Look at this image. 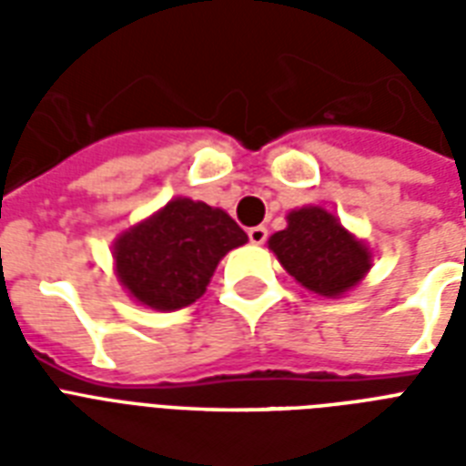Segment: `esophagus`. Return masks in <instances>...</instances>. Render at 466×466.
I'll return each instance as SVG.
<instances>
[{"label": "esophagus", "mask_w": 466, "mask_h": 466, "mask_svg": "<svg viewBox=\"0 0 466 466\" xmlns=\"http://www.w3.org/2000/svg\"><path fill=\"white\" fill-rule=\"evenodd\" d=\"M248 239H251V244H256V247H261V244H266V239H268V229L263 225L251 227V229H248Z\"/></svg>", "instance_id": "esophagus-1"}]
</instances>
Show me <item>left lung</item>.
<instances>
[{
	"instance_id": "left-lung-1",
	"label": "left lung",
	"mask_w": 466,
	"mask_h": 466,
	"mask_svg": "<svg viewBox=\"0 0 466 466\" xmlns=\"http://www.w3.org/2000/svg\"><path fill=\"white\" fill-rule=\"evenodd\" d=\"M268 248L299 285L324 298L346 295L372 266L370 248L319 205L292 210Z\"/></svg>"
}]
</instances>
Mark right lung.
<instances>
[{
  "label": "right lung",
  "instance_id": "right-lung-1",
  "mask_svg": "<svg viewBox=\"0 0 466 466\" xmlns=\"http://www.w3.org/2000/svg\"><path fill=\"white\" fill-rule=\"evenodd\" d=\"M248 237L225 210L174 198L113 241L120 285L140 305L174 311L203 298L222 256Z\"/></svg>",
  "mask_w": 466,
  "mask_h": 466
}]
</instances>
